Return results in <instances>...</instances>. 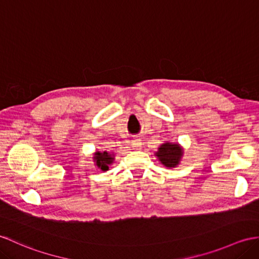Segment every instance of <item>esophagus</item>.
I'll use <instances>...</instances> for the list:
<instances>
[{
  "instance_id": "34e87169",
  "label": "esophagus",
  "mask_w": 259,
  "mask_h": 259,
  "mask_svg": "<svg viewBox=\"0 0 259 259\" xmlns=\"http://www.w3.org/2000/svg\"><path fill=\"white\" fill-rule=\"evenodd\" d=\"M131 146L135 150H140L141 146H142V142L140 139H138V138H135L134 140L131 141Z\"/></svg>"
}]
</instances>
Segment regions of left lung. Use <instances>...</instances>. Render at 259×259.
<instances>
[{
	"label": "left lung",
	"instance_id": "obj_1",
	"mask_svg": "<svg viewBox=\"0 0 259 259\" xmlns=\"http://www.w3.org/2000/svg\"><path fill=\"white\" fill-rule=\"evenodd\" d=\"M183 152L184 150L181 147V144H179L178 142L166 141L161 144L154 155L158 158L162 165L169 167V169H173V167H177L180 164L183 157Z\"/></svg>",
	"mask_w": 259,
	"mask_h": 259
}]
</instances>
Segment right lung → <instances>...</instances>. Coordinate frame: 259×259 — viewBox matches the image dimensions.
Masks as SVG:
<instances>
[{"instance_id":"add662e5","label":"right lung","mask_w":259,"mask_h":259,"mask_svg":"<svg viewBox=\"0 0 259 259\" xmlns=\"http://www.w3.org/2000/svg\"><path fill=\"white\" fill-rule=\"evenodd\" d=\"M94 162L97 169L105 172L109 170V165H111L115 161V155L107 151H96L94 153Z\"/></svg>"}]
</instances>
